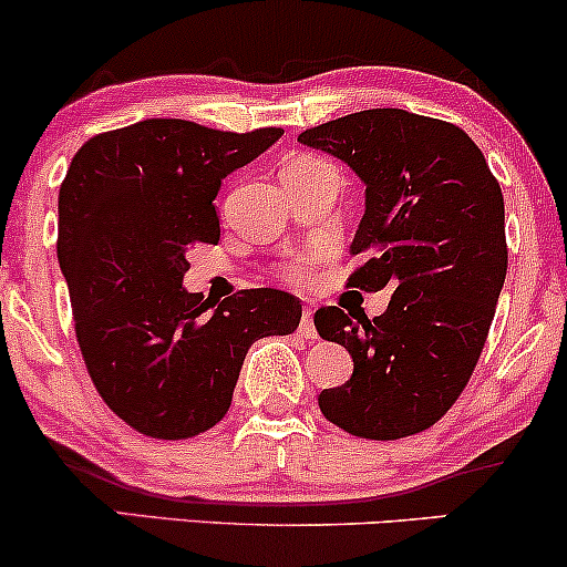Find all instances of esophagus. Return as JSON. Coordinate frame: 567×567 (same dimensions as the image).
<instances>
[{
	"label": "esophagus",
	"mask_w": 567,
	"mask_h": 567,
	"mask_svg": "<svg viewBox=\"0 0 567 567\" xmlns=\"http://www.w3.org/2000/svg\"><path fill=\"white\" fill-rule=\"evenodd\" d=\"M298 330H301L303 338H317V328H315V315H311V309L306 306L303 315H301V324H298Z\"/></svg>",
	"instance_id": "esophagus-1"
}]
</instances>
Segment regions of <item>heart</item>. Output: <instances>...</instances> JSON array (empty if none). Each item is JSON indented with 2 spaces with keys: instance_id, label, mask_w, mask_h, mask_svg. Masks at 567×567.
<instances>
[{
  "instance_id": "1",
  "label": "heart",
  "mask_w": 567,
  "mask_h": 567,
  "mask_svg": "<svg viewBox=\"0 0 567 567\" xmlns=\"http://www.w3.org/2000/svg\"><path fill=\"white\" fill-rule=\"evenodd\" d=\"M320 165H328V162L317 159V157H306V154H301V157H292L285 162L282 173H290V171H309V167H320ZM279 275H282L288 282H303L306 277L311 275V266H309V258H288L282 266H279Z\"/></svg>"
}]
</instances>
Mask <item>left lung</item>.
Listing matches in <instances>:
<instances>
[{
  "mask_svg": "<svg viewBox=\"0 0 567 567\" xmlns=\"http://www.w3.org/2000/svg\"><path fill=\"white\" fill-rule=\"evenodd\" d=\"M365 184L349 288H392L381 317L317 309L324 341L354 360L320 410L343 432L400 440L437 424L464 392L506 277L504 194L470 135L402 109H368L298 135Z\"/></svg>",
  "mask_w": 567,
  "mask_h": 567,
  "instance_id": "1",
  "label": "left lung"
}]
</instances>
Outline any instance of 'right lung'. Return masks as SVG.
I'll list each match as a JSON object with an SVG mask.
<instances>
[{
	"label": "right lung",
	"instance_id": "1",
	"mask_svg": "<svg viewBox=\"0 0 567 567\" xmlns=\"http://www.w3.org/2000/svg\"><path fill=\"white\" fill-rule=\"evenodd\" d=\"M282 133L143 120L95 135L71 159L58 194V264L76 341L103 402L146 437L216 426L247 349L301 322V301L275 288L218 306L184 290L188 250L220 237V181Z\"/></svg>",
	"mask_w": 567,
	"mask_h": 567
}]
</instances>
